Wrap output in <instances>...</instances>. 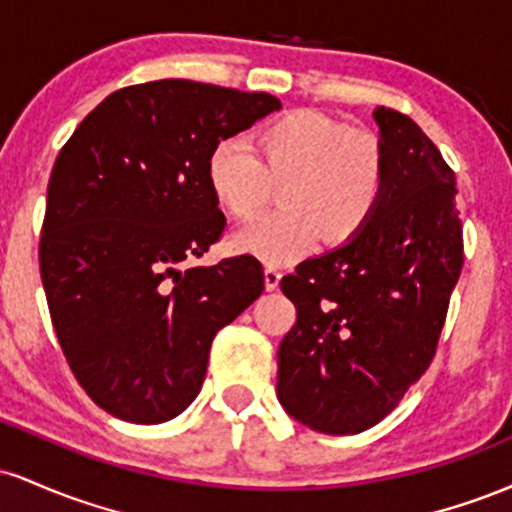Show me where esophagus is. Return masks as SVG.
Masks as SVG:
<instances>
[{"mask_svg":"<svg viewBox=\"0 0 512 512\" xmlns=\"http://www.w3.org/2000/svg\"><path fill=\"white\" fill-rule=\"evenodd\" d=\"M279 281H281L279 269H274V267L264 269V289H267V291L279 289Z\"/></svg>","mask_w":512,"mask_h":512,"instance_id":"1","label":"esophagus"}]
</instances>
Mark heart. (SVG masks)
<instances>
[{"label": "heart", "instance_id": "1", "mask_svg": "<svg viewBox=\"0 0 512 512\" xmlns=\"http://www.w3.org/2000/svg\"><path fill=\"white\" fill-rule=\"evenodd\" d=\"M255 154L243 142L211 149L207 182L216 204L233 219H252L267 204L272 185H284V211L250 223L233 248L267 264H291L317 240H354L383 202L385 156L378 142L351 134L320 110H293L255 132Z\"/></svg>", "mask_w": 512, "mask_h": 512}]
</instances>
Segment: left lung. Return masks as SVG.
Wrapping results in <instances>:
<instances>
[{
  "mask_svg": "<svg viewBox=\"0 0 512 512\" xmlns=\"http://www.w3.org/2000/svg\"><path fill=\"white\" fill-rule=\"evenodd\" d=\"M387 185L368 226L281 279L296 325L276 395L296 421L349 436L383 421L436 354L462 272L455 173L407 115L375 108Z\"/></svg>",
  "mask_w": 512,
  "mask_h": 512,
  "instance_id": "obj_1",
  "label": "left lung"
}]
</instances>
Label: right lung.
<instances>
[{"mask_svg":"<svg viewBox=\"0 0 512 512\" xmlns=\"http://www.w3.org/2000/svg\"><path fill=\"white\" fill-rule=\"evenodd\" d=\"M279 108L269 93L149 81L110 93L62 146L40 276L74 378L117 419L163 424L190 407L216 332L264 291L250 255L180 264L226 226L211 149Z\"/></svg>","mask_w":512,"mask_h":512,"instance_id":"1","label":"right lung"}]
</instances>
